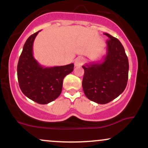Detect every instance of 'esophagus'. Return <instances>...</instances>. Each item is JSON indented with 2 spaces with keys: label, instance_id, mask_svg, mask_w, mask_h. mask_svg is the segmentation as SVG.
Listing matches in <instances>:
<instances>
[{
  "label": "esophagus",
  "instance_id": "obj_1",
  "mask_svg": "<svg viewBox=\"0 0 148 148\" xmlns=\"http://www.w3.org/2000/svg\"><path fill=\"white\" fill-rule=\"evenodd\" d=\"M84 59L83 57H78L77 58H76V60H74V66H75V67L81 66L83 62H84Z\"/></svg>",
  "mask_w": 148,
  "mask_h": 148
}]
</instances>
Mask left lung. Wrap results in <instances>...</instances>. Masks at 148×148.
<instances>
[{"label":"left lung","instance_id":"8db88e82","mask_svg":"<svg viewBox=\"0 0 148 148\" xmlns=\"http://www.w3.org/2000/svg\"><path fill=\"white\" fill-rule=\"evenodd\" d=\"M104 35L108 40L106 55L103 60L82 66L85 95L100 104L110 102L123 93L127 86L129 72L128 58L121 42L109 34Z\"/></svg>","mask_w":148,"mask_h":148}]
</instances>
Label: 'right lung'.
Instances as JSON below:
<instances>
[{"mask_svg": "<svg viewBox=\"0 0 148 148\" xmlns=\"http://www.w3.org/2000/svg\"><path fill=\"white\" fill-rule=\"evenodd\" d=\"M27 39L17 64L18 85L22 92L30 99L47 104L58 97L62 92L64 78L74 69V64L45 67L33 57V46L38 34Z\"/></svg>", "mask_w": 148, "mask_h": 148, "instance_id": "add662e5", "label": "right lung"}]
</instances>
